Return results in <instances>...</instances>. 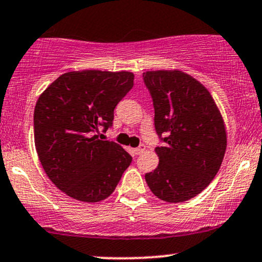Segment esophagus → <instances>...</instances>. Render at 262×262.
<instances>
[{"label":"esophagus","instance_id":"obj_1","mask_svg":"<svg viewBox=\"0 0 262 262\" xmlns=\"http://www.w3.org/2000/svg\"><path fill=\"white\" fill-rule=\"evenodd\" d=\"M145 148H146V146L144 145V144H140V145L138 146V148H135V149L133 150L134 154H135V155H140V154H143V152L145 151Z\"/></svg>","mask_w":262,"mask_h":262}]
</instances>
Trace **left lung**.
Listing matches in <instances>:
<instances>
[{"mask_svg":"<svg viewBox=\"0 0 262 262\" xmlns=\"http://www.w3.org/2000/svg\"><path fill=\"white\" fill-rule=\"evenodd\" d=\"M143 80L154 104L156 134L164 143L155 148L159 165L145 173V181L165 202H185L219 171L227 149L223 118L208 90L182 71H146Z\"/></svg>","mask_w":262,"mask_h":262,"instance_id":"8db88e82","label":"left lung"}]
</instances>
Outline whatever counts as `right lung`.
<instances>
[{
    "label": "right lung",
    "instance_id": "1",
    "mask_svg": "<svg viewBox=\"0 0 262 262\" xmlns=\"http://www.w3.org/2000/svg\"><path fill=\"white\" fill-rule=\"evenodd\" d=\"M128 71H71L41 93L34 110V141L41 166L68 196L100 202L130 165L119 144L98 139L112 127L114 108L133 87Z\"/></svg>",
    "mask_w": 262,
    "mask_h": 262
}]
</instances>
